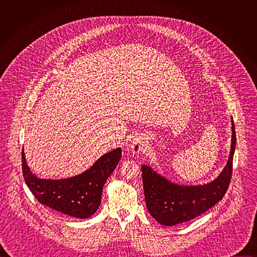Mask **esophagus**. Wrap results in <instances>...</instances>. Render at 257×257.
<instances>
[{"label":"esophagus","mask_w":257,"mask_h":257,"mask_svg":"<svg viewBox=\"0 0 257 257\" xmlns=\"http://www.w3.org/2000/svg\"><path fill=\"white\" fill-rule=\"evenodd\" d=\"M130 148L133 153H140L144 149V140L140 137H135L131 141Z\"/></svg>","instance_id":"34e87169"}]
</instances>
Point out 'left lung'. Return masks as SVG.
Returning a JSON list of instances; mask_svg holds the SVG:
<instances>
[{"mask_svg": "<svg viewBox=\"0 0 257 257\" xmlns=\"http://www.w3.org/2000/svg\"><path fill=\"white\" fill-rule=\"evenodd\" d=\"M235 148L236 132L232 119V143L228 163L215 180L204 185H177L151 167L143 165L144 196L152 216L164 226H174L197 217L222 200L230 185Z\"/></svg>", "mask_w": 257, "mask_h": 257, "instance_id": "1", "label": "left lung"}]
</instances>
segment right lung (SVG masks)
Wrapping results in <instances>:
<instances>
[{"label":"right lung","instance_id":"obj_1","mask_svg":"<svg viewBox=\"0 0 257 257\" xmlns=\"http://www.w3.org/2000/svg\"><path fill=\"white\" fill-rule=\"evenodd\" d=\"M122 157L121 149L104 154L80 175L60 180L41 179L32 174L22 151V173L26 185L40 203L78 218H88L98 208L102 187Z\"/></svg>","mask_w":257,"mask_h":257}]
</instances>
